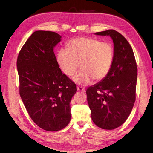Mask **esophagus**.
Segmentation results:
<instances>
[{"mask_svg":"<svg viewBox=\"0 0 153 153\" xmlns=\"http://www.w3.org/2000/svg\"><path fill=\"white\" fill-rule=\"evenodd\" d=\"M77 90H79V91H81V92H85V88L83 87H80V86H77Z\"/></svg>","mask_w":153,"mask_h":153,"instance_id":"34e87169","label":"esophagus"}]
</instances>
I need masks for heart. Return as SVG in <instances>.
I'll use <instances>...</instances> for the list:
<instances>
[{
	"label": "heart",
	"mask_w": 153,
	"mask_h": 153,
	"mask_svg": "<svg viewBox=\"0 0 153 153\" xmlns=\"http://www.w3.org/2000/svg\"><path fill=\"white\" fill-rule=\"evenodd\" d=\"M113 61V48L109 43L90 38H75L57 54V62L63 73L71 76L79 65L81 69L73 77L79 85H86L94 79L100 81L109 72Z\"/></svg>",
	"instance_id": "obj_1"
}]
</instances>
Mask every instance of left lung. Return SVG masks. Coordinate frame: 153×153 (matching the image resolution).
Listing matches in <instances>:
<instances>
[{"label": "left lung", "instance_id": "1", "mask_svg": "<svg viewBox=\"0 0 153 153\" xmlns=\"http://www.w3.org/2000/svg\"><path fill=\"white\" fill-rule=\"evenodd\" d=\"M94 34L111 38L113 61L107 76L87 89V100L94 124L114 129L125 122L132 110L138 69L132 48L120 33L108 30Z\"/></svg>", "mask_w": 153, "mask_h": 153}]
</instances>
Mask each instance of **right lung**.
Here are the masks:
<instances>
[{
    "label": "right lung",
    "mask_w": 153,
    "mask_h": 153,
    "mask_svg": "<svg viewBox=\"0 0 153 153\" xmlns=\"http://www.w3.org/2000/svg\"><path fill=\"white\" fill-rule=\"evenodd\" d=\"M57 33L36 31L19 53V94L30 117L40 128L61 130L71 120L70 102L76 84L62 73L54 53Z\"/></svg>",
    "instance_id": "1"
}]
</instances>
